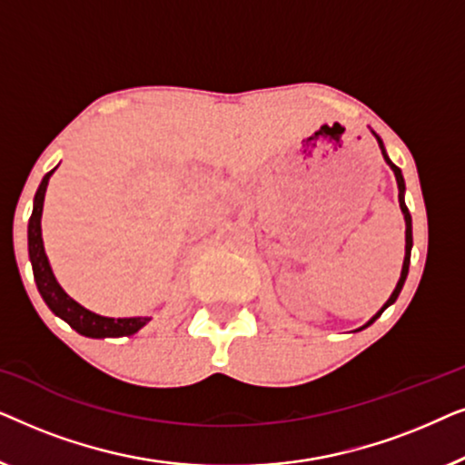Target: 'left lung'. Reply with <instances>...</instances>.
<instances>
[{"label":"left lung","mask_w":465,"mask_h":465,"mask_svg":"<svg viewBox=\"0 0 465 465\" xmlns=\"http://www.w3.org/2000/svg\"><path fill=\"white\" fill-rule=\"evenodd\" d=\"M379 139V137H377ZM379 145H381V152H383V158L387 161V164H390L391 167V171L393 173H396V182H398V201H400V209H402V213H404V220H406V256H404V264H402V275H400V282H398V285H396V290H393V294L390 296V301L385 302V307L379 311L377 315L372 317L371 322L366 323L364 328H368L371 326V323H374L381 317V313H383V311L390 307V304H393L396 302V298L400 296V292H402V285H404V282H406V275H409V264H411V247H412V224H411V213H409V207H406V203H404V177H402V171H400L396 164H393L391 161H390V156L385 154V148H383V142H381L379 139Z\"/></svg>","instance_id":"left-lung-1"}]
</instances>
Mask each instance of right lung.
Returning a JSON list of instances; mask_svg holds the SVG:
<instances>
[{"label":"right lung","mask_w":465,"mask_h":465,"mask_svg":"<svg viewBox=\"0 0 465 465\" xmlns=\"http://www.w3.org/2000/svg\"><path fill=\"white\" fill-rule=\"evenodd\" d=\"M54 171V169H53ZM53 171H48L44 175V180L37 188L35 199H34V213L29 218V258L31 266H34V277L35 285L40 290L44 302L48 304V309L54 315H59L63 322H67L75 332L88 339H107V336H129L135 334L139 328H143L150 322V317H123V320H114V317H101L93 311L80 307L74 298L65 294V290L61 288L50 269L46 252H44V241H42V207H44V194H46V186Z\"/></svg>","instance_id":"obj_1"}]
</instances>
